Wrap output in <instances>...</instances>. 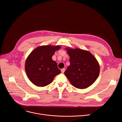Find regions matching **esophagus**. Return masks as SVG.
<instances>
[{
  "label": "esophagus",
  "mask_w": 122,
  "mask_h": 122,
  "mask_svg": "<svg viewBox=\"0 0 122 122\" xmlns=\"http://www.w3.org/2000/svg\"><path fill=\"white\" fill-rule=\"evenodd\" d=\"M61 73H64V72L65 71V68H63V69H61Z\"/></svg>",
  "instance_id": "1"
}]
</instances>
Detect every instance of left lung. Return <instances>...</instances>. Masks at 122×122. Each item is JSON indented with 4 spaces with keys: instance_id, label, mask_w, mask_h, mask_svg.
Wrapping results in <instances>:
<instances>
[{
    "instance_id": "8db88e82",
    "label": "left lung",
    "mask_w": 122,
    "mask_h": 122,
    "mask_svg": "<svg viewBox=\"0 0 122 122\" xmlns=\"http://www.w3.org/2000/svg\"><path fill=\"white\" fill-rule=\"evenodd\" d=\"M70 57V65L64 74L75 87L84 89L92 85L98 77L99 63L95 57L87 50L78 48L66 47Z\"/></svg>"
}]
</instances>
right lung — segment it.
<instances>
[{"instance_id": "1", "label": "right lung", "mask_w": 122, "mask_h": 122, "mask_svg": "<svg viewBox=\"0 0 122 122\" xmlns=\"http://www.w3.org/2000/svg\"><path fill=\"white\" fill-rule=\"evenodd\" d=\"M60 46H42L31 52L25 61V71L30 81L38 86H45L61 73L56 61L52 59Z\"/></svg>"}]
</instances>
